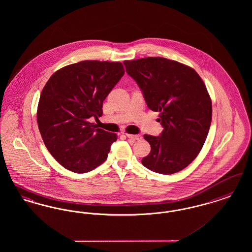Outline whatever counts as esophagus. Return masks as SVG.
Returning <instances> with one entry per match:
<instances>
[{
  "label": "esophagus",
  "mask_w": 252,
  "mask_h": 252,
  "mask_svg": "<svg viewBox=\"0 0 252 252\" xmlns=\"http://www.w3.org/2000/svg\"><path fill=\"white\" fill-rule=\"evenodd\" d=\"M126 137H127L128 139H131V140H134V141H139V140L142 139V136L139 135V134L133 135V134H127V133H126Z\"/></svg>",
  "instance_id": "obj_1"
}]
</instances>
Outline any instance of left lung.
Listing matches in <instances>:
<instances>
[{"instance_id":"left-lung-1","label":"left lung","mask_w":252,"mask_h":252,"mask_svg":"<svg viewBox=\"0 0 252 252\" xmlns=\"http://www.w3.org/2000/svg\"><path fill=\"white\" fill-rule=\"evenodd\" d=\"M147 107L159 112V136L144 135L151 151L144 166L163 175L187 167L200 152L212 123V100L193 69L175 60L146 58L124 61Z\"/></svg>"}]
</instances>
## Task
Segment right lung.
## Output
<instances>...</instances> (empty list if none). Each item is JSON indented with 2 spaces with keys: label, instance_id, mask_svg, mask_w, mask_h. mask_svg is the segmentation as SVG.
<instances>
[{
  "label": "right lung",
  "instance_id": "add662e5",
  "mask_svg": "<svg viewBox=\"0 0 252 252\" xmlns=\"http://www.w3.org/2000/svg\"><path fill=\"white\" fill-rule=\"evenodd\" d=\"M120 62L85 60L55 72L38 101L36 120L43 143L62 166L87 173L108 158L117 135L90 119L103 114V102L124 75Z\"/></svg>",
  "mask_w": 252,
  "mask_h": 252
}]
</instances>
